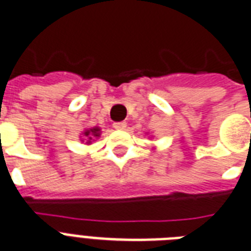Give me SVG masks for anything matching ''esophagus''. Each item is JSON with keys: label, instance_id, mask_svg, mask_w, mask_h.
<instances>
[{"label": "esophagus", "instance_id": "34e87169", "mask_svg": "<svg viewBox=\"0 0 251 251\" xmlns=\"http://www.w3.org/2000/svg\"><path fill=\"white\" fill-rule=\"evenodd\" d=\"M113 127L118 130L126 129V127H127V123H126V122H118V123L113 124Z\"/></svg>", "mask_w": 251, "mask_h": 251}]
</instances>
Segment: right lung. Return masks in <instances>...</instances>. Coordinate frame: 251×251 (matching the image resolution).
<instances>
[{
  "label": "right lung",
  "instance_id": "1",
  "mask_svg": "<svg viewBox=\"0 0 251 251\" xmlns=\"http://www.w3.org/2000/svg\"><path fill=\"white\" fill-rule=\"evenodd\" d=\"M84 136L88 138V141L93 140L95 137H99L100 136V129L99 128H92V129H87L84 132Z\"/></svg>",
  "mask_w": 251,
  "mask_h": 251
}]
</instances>
